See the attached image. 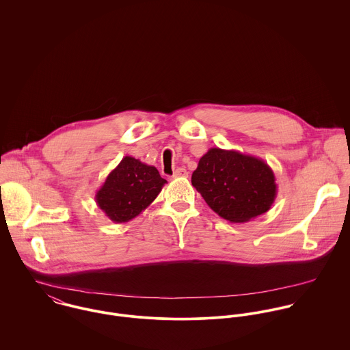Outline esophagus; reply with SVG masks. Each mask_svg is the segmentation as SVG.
<instances>
[{
  "label": "esophagus",
  "mask_w": 350,
  "mask_h": 350,
  "mask_svg": "<svg viewBox=\"0 0 350 350\" xmlns=\"http://www.w3.org/2000/svg\"><path fill=\"white\" fill-rule=\"evenodd\" d=\"M187 176H189V172L185 168H178L172 175V178H187Z\"/></svg>",
  "instance_id": "34e87169"
}]
</instances>
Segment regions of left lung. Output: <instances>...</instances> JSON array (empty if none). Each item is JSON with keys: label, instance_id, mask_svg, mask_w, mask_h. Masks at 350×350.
<instances>
[{"label": "left lung", "instance_id": "left-lung-1", "mask_svg": "<svg viewBox=\"0 0 350 350\" xmlns=\"http://www.w3.org/2000/svg\"><path fill=\"white\" fill-rule=\"evenodd\" d=\"M272 168L239 150L210 148L200 159L191 183L224 219L248 222L267 213L278 194Z\"/></svg>", "mask_w": 350, "mask_h": 350}]
</instances>
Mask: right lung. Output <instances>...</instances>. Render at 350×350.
Returning a JSON list of instances; mask_svg holds the SVG:
<instances>
[{"mask_svg": "<svg viewBox=\"0 0 350 350\" xmlns=\"http://www.w3.org/2000/svg\"><path fill=\"white\" fill-rule=\"evenodd\" d=\"M165 183L156 167L125 156L107 175L96 202L110 221L125 224L146 210Z\"/></svg>", "mask_w": 350, "mask_h": 350, "instance_id": "1", "label": "right lung"}]
</instances>
